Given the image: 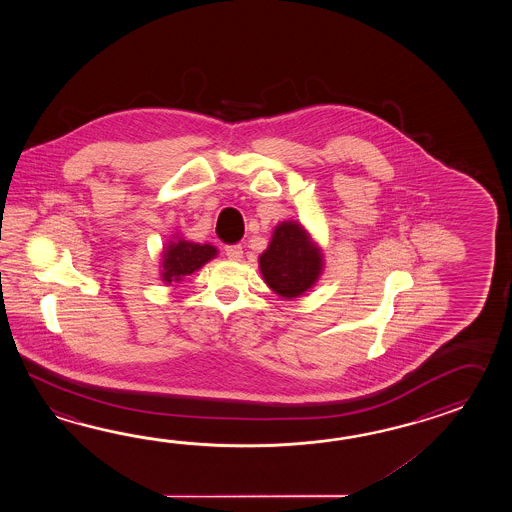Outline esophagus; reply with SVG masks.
I'll list each match as a JSON object with an SVG mask.
<instances>
[{"mask_svg": "<svg viewBox=\"0 0 512 512\" xmlns=\"http://www.w3.org/2000/svg\"><path fill=\"white\" fill-rule=\"evenodd\" d=\"M225 254L229 256V260L238 261L243 258V247L241 245H227Z\"/></svg>", "mask_w": 512, "mask_h": 512, "instance_id": "obj_1", "label": "esophagus"}]
</instances>
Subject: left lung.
I'll use <instances>...</instances> for the list:
<instances>
[{"label": "left lung", "instance_id": "1", "mask_svg": "<svg viewBox=\"0 0 512 512\" xmlns=\"http://www.w3.org/2000/svg\"><path fill=\"white\" fill-rule=\"evenodd\" d=\"M260 272L272 293L294 300L315 287L324 272V252L300 221L287 219L272 230L261 252Z\"/></svg>", "mask_w": 512, "mask_h": 512}]
</instances>
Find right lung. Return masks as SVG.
<instances>
[{
	"mask_svg": "<svg viewBox=\"0 0 512 512\" xmlns=\"http://www.w3.org/2000/svg\"><path fill=\"white\" fill-rule=\"evenodd\" d=\"M216 256L218 249L214 245L186 240L181 232H175L161 251V280L166 285L181 283Z\"/></svg>",
	"mask_w": 512,
	"mask_h": 512,
	"instance_id": "obj_1",
	"label": "right lung"
}]
</instances>
